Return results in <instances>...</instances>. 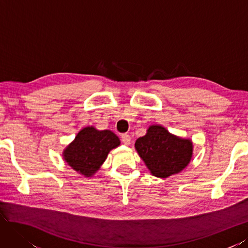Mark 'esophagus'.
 Returning a JSON list of instances; mask_svg holds the SVG:
<instances>
[{
  "instance_id": "34e87169",
  "label": "esophagus",
  "mask_w": 248,
  "mask_h": 248,
  "mask_svg": "<svg viewBox=\"0 0 248 248\" xmlns=\"http://www.w3.org/2000/svg\"><path fill=\"white\" fill-rule=\"evenodd\" d=\"M131 136L128 135V134H123L122 135V141L124 145H129L131 143Z\"/></svg>"
}]
</instances>
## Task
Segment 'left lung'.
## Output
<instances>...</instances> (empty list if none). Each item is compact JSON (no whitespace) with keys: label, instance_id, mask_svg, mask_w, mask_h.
<instances>
[{"label":"left lung","instance_id":"obj_1","mask_svg":"<svg viewBox=\"0 0 248 248\" xmlns=\"http://www.w3.org/2000/svg\"><path fill=\"white\" fill-rule=\"evenodd\" d=\"M135 148L152 175L159 179L180 173L193 155L192 140L173 135L161 124L148 126L145 135L136 140Z\"/></svg>","mask_w":248,"mask_h":248}]
</instances>
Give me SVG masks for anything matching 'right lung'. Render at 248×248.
Wrapping results in <instances>:
<instances>
[{
  "mask_svg": "<svg viewBox=\"0 0 248 248\" xmlns=\"http://www.w3.org/2000/svg\"><path fill=\"white\" fill-rule=\"evenodd\" d=\"M120 140L110 130H97L90 125L83 128L62 152L67 165L85 178H91L101 168Z\"/></svg>",
  "mask_w": 248,
  "mask_h": 248,
  "instance_id": "right-lung-1",
  "label": "right lung"
}]
</instances>
